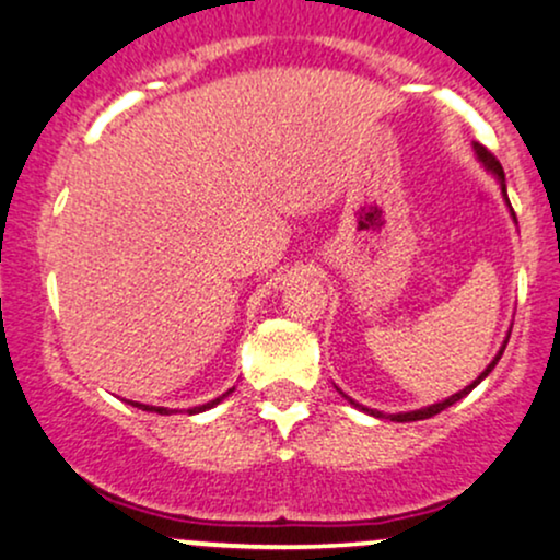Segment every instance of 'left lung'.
I'll list each match as a JSON object with an SVG mask.
<instances>
[{
  "mask_svg": "<svg viewBox=\"0 0 560 560\" xmlns=\"http://www.w3.org/2000/svg\"><path fill=\"white\" fill-rule=\"evenodd\" d=\"M474 152H477V158L481 160V163H485V168L492 173L494 178H498L500 182V189H503V197H505V202H508V195H505V173H503V165H500V160L492 155L490 150H487V147H481V144H477V141H474ZM508 208H511V202H508ZM511 215H513V221H516V213H513V208H511ZM508 337H511V331H508ZM508 337H505V342H503V347H500V352L498 355H494V361L487 365L485 371H481V374L474 378L471 384H468L466 389H460V392H455V395H450L447 400H442V402H434V405H429V408H419V410H410V413H382V410H374V408H363V405H358L355 400H350V397L345 395L342 389H339V395L342 397H347V400H350L352 405H355V408H361V410H365V413H371V416H376V419H389V421H421V419H432V416H436L440 413V410H445V408H450V405L453 402H458V400H464V397L468 395V392H471L474 387H477V384L481 382V378H487L490 376V371L494 369V365H498V361H500V355H503V350H505V345H508Z\"/></svg>",
  "mask_w": 560,
  "mask_h": 560,
  "instance_id": "8db88e82",
  "label": "left lung"
}]
</instances>
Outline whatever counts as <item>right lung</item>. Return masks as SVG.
Listing matches in <instances>:
<instances>
[{"label":"right lung","instance_id":"1","mask_svg":"<svg viewBox=\"0 0 560 560\" xmlns=\"http://www.w3.org/2000/svg\"><path fill=\"white\" fill-rule=\"evenodd\" d=\"M231 392H234V389H229V392H226V395L215 397V400H210V402H205V405H197V408H189V416H191V413H202V410L213 408V405H218V402H221V400H223V397H229V395H231ZM131 405H133V408H141V410H155V413H160V416H168V413H171V410H168V408H155V405H141V402H131Z\"/></svg>","mask_w":560,"mask_h":560}]
</instances>
